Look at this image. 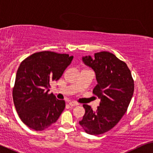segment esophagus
Segmentation results:
<instances>
[{"label":"esophagus","instance_id":"1","mask_svg":"<svg viewBox=\"0 0 153 153\" xmlns=\"http://www.w3.org/2000/svg\"><path fill=\"white\" fill-rule=\"evenodd\" d=\"M69 105H70L71 106H75V105H78V103L77 102H74V101H71V102L69 103Z\"/></svg>","mask_w":153,"mask_h":153}]
</instances>
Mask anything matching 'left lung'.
Returning <instances> with one entry per match:
<instances>
[{
	"mask_svg": "<svg viewBox=\"0 0 153 153\" xmlns=\"http://www.w3.org/2000/svg\"><path fill=\"white\" fill-rule=\"evenodd\" d=\"M82 61L94 71L97 85L93 94L101 99L97 110L83 104L85 113L79 122L85 131L91 135L105 133L119 123L127 111L134 90V83L127 65L108 52L83 56Z\"/></svg>",
	"mask_w": 153,
	"mask_h": 153,
	"instance_id": "left-lung-1",
	"label": "left lung"
}]
</instances>
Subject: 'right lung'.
<instances>
[{
  "mask_svg": "<svg viewBox=\"0 0 153 153\" xmlns=\"http://www.w3.org/2000/svg\"><path fill=\"white\" fill-rule=\"evenodd\" d=\"M73 56L50 51L36 52L20 64L13 90V101L20 119L36 131L55 123L65 108V101L48 94L50 83L59 79Z\"/></svg>",
  "mask_w": 153,
  "mask_h": 153,
  "instance_id": "1",
  "label": "right lung"
}]
</instances>
